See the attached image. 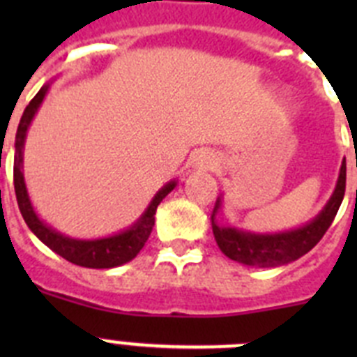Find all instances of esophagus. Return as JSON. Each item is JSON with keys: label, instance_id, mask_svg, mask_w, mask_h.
<instances>
[{"label": "esophagus", "instance_id": "34e87169", "mask_svg": "<svg viewBox=\"0 0 357 357\" xmlns=\"http://www.w3.org/2000/svg\"><path fill=\"white\" fill-rule=\"evenodd\" d=\"M214 166H216V157L209 150L198 151L193 157V169L197 172H209V169H214Z\"/></svg>", "mask_w": 357, "mask_h": 357}]
</instances>
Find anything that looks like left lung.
I'll list each match as a JSON object with an SVG mask.
<instances>
[{"instance_id": "1", "label": "left lung", "mask_w": 357, "mask_h": 357, "mask_svg": "<svg viewBox=\"0 0 357 357\" xmlns=\"http://www.w3.org/2000/svg\"><path fill=\"white\" fill-rule=\"evenodd\" d=\"M347 166L345 159L338 173V181L334 185L333 195L320 213L307 223L289 230L279 232H254V230L238 229L234 225H220L216 216L223 209V195L216 200L213 211V234L218 247L229 259L245 266L275 268L296 261L324 238L327 229L338 213L345 195Z\"/></svg>"}]
</instances>
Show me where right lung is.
Wrapping results in <instances>:
<instances>
[{
  "label": "right lung",
  "mask_w": 357,
  "mask_h": 357,
  "mask_svg": "<svg viewBox=\"0 0 357 357\" xmlns=\"http://www.w3.org/2000/svg\"><path fill=\"white\" fill-rule=\"evenodd\" d=\"M55 82L44 84L40 87L39 93L36 98L28 103L24 109L21 121H19L17 134H15V153H14V189H15V198H17V206L21 214H23L24 222H26L28 229L40 239L48 248H52L55 254L64 257L66 261L73 264L84 268H116L121 264L128 263L139 254L141 248L144 247L146 239L150 238V232L155 223V211L162 198L168 197L173 189L176 188V178L166 182L162 188L153 195L146 209L143 211L137 220L127 227L125 230H119L118 234L105 236V238H93V239H80V238H71L52 225L40 220L37 211L33 209L28 195L26 182H24V172H23V153H24V141H26L28 128H30L31 121L36 118L37 110L43 105L44 98L48 94L50 87Z\"/></svg>",
  "instance_id": "obj_1"
}]
</instances>
